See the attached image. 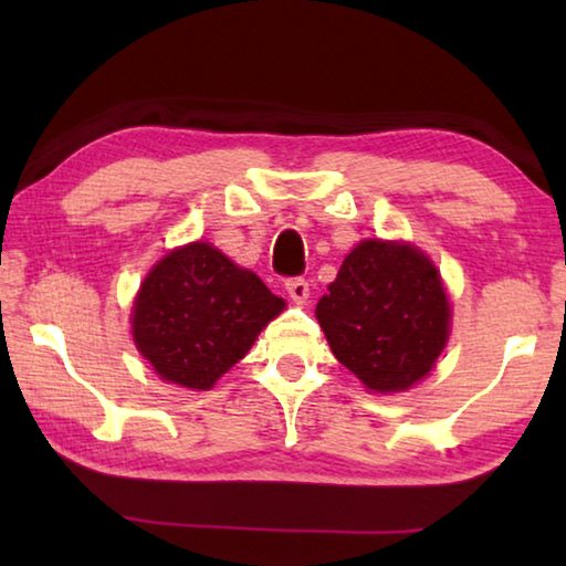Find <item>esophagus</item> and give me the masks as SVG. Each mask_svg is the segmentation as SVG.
<instances>
[{
	"mask_svg": "<svg viewBox=\"0 0 566 566\" xmlns=\"http://www.w3.org/2000/svg\"><path fill=\"white\" fill-rule=\"evenodd\" d=\"M284 290L296 304H304L310 300V282L304 276H290V280H284Z\"/></svg>",
	"mask_w": 566,
	"mask_h": 566,
	"instance_id": "obj_1",
	"label": "esophagus"
}]
</instances>
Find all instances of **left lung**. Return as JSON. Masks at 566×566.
Wrapping results in <instances>:
<instances>
[{"label": "left lung", "mask_w": 566, "mask_h": 566, "mask_svg": "<svg viewBox=\"0 0 566 566\" xmlns=\"http://www.w3.org/2000/svg\"><path fill=\"white\" fill-rule=\"evenodd\" d=\"M317 319L367 389L405 391L432 369L449 337V302L419 249L367 239L342 262Z\"/></svg>", "instance_id": "left-lung-1"}]
</instances>
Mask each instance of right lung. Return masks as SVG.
<instances>
[{
    "instance_id": "1",
    "label": "right lung",
    "mask_w": 566,
    "mask_h": 566,
    "mask_svg": "<svg viewBox=\"0 0 566 566\" xmlns=\"http://www.w3.org/2000/svg\"><path fill=\"white\" fill-rule=\"evenodd\" d=\"M284 310V300L207 242L167 254L142 284L132 334L161 379L209 389Z\"/></svg>"
}]
</instances>
